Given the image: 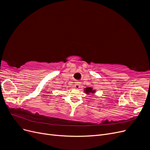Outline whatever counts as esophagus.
Instances as JSON below:
<instances>
[{
  "instance_id": "obj_1",
  "label": "esophagus",
  "mask_w": 150,
  "mask_h": 150,
  "mask_svg": "<svg viewBox=\"0 0 150 150\" xmlns=\"http://www.w3.org/2000/svg\"><path fill=\"white\" fill-rule=\"evenodd\" d=\"M80 84L79 83H76L74 84V87L76 89H79L80 88Z\"/></svg>"
}]
</instances>
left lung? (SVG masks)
Here are the masks:
<instances>
[{"label": "left lung", "mask_w": 150, "mask_h": 150, "mask_svg": "<svg viewBox=\"0 0 150 150\" xmlns=\"http://www.w3.org/2000/svg\"><path fill=\"white\" fill-rule=\"evenodd\" d=\"M84 91L86 94H87L88 95L89 94H94L96 93V90L94 89L93 87H87V88H84Z\"/></svg>", "instance_id": "8db88e82"}]
</instances>
